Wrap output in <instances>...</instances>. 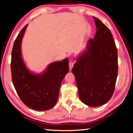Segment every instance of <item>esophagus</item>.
<instances>
[{
	"mask_svg": "<svg viewBox=\"0 0 133 133\" xmlns=\"http://www.w3.org/2000/svg\"><path fill=\"white\" fill-rule=\"evenodd\" d=\"M74 63H75V60H74V58L70 57L69 58V68L70 70H71V69L73 68Z\"/></svg>",
	"mask_w": 133,
	"mask_h": 133,
	"instance_id": "34e87169",
	"label": "esophagus"
}]
</instances>
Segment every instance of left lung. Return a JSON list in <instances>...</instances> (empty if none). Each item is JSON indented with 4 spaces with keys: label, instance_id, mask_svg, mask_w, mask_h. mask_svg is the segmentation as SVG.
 Returning <instances> with one entry per match:
<instances>
[{
    "label": "left lung",
    "instance_id": "1",
    "mask_svg": "<svg viewBox=\"0 0 133 133\" xmlns=\"http://www.w3.org/2000/svg\"><path fill=\"white\" fill-rule=\"evenodd\" d=\"M97 28L94 39L77 58L72 72L78 96L89 106L98 107L109 102L113 94L118 73L117 50L109 29L93 17Z\"/></svg>",
    "mask_w": 133,
    "mask_h": 133
}]
</instances>
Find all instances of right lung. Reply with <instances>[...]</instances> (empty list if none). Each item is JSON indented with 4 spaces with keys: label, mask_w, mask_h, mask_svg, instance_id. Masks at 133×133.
<instances>
[{
    "label": "right lung",
    "mask_w": 133,
    "mask_h": 133,
    "mask_svg": "<svg viewBox=\"0 0 133 133\" xmlns=\"http://www.w3.org/2000/svg\"><path fill=\"white\" fill-rule=\"evenodd\" d=\"M28 24L19 33L13 44L11 71L13 84L19 98L33 110L45 111L56 104L64 76L69 71V60L52 63L42 74L35 75L26 67L22 58L21 43Z\"/></svg>",
    "instance_id": "1"
}]
</instances>
